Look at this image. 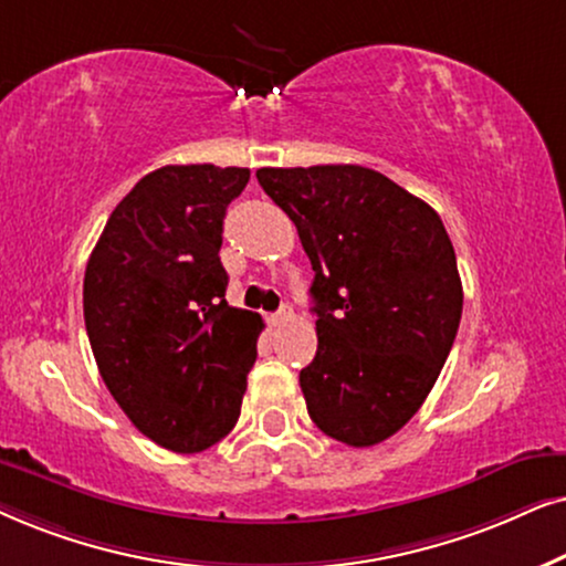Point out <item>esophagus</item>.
<instances>
[{
	"label": "esophagus",
	"mask_w": 566,
	"mask_h": 566,
	"mask_svg": "<svg viewBox=\"0 0 566 566\" xmlns=\"http://www.w3.org/2000/svg\"><path fill=\"white\" fill-rule=\"evenodd\" d=\"M290 307H282V311L279 313H271V315H266V321H269V326H279V323H284L290 318Z\"/></svg>",
	"instance_id": "34e87169"
}]
</instances>
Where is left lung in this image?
<instances>
[{"instance_id": "8db88e82", "label": "left lung", "mask_w": 566, "mask_h": 566, "mask_svg": "<svg viewBox=\"0 0 566 566\" xmlns=\"http://www.w3.org/2000/svg\"><path fill=\"white\" fill-rule=\"evenodd\" d=\"M255 178L295 222L315 271L318 352L300 370L307 413L344 446H378L419 411L453 349L463 287L446 224L361 165Z\"/></svg>"}]
</instances>
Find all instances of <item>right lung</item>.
I'll return each mask as SVG.
<instances>
[{
  "instance_id": "right-lung-1",
  "label": "right lung",
  "mask_w": 566,
  "mask_h": 566,
  "mask_svg": "<svg viewBox=\"0 0 566 566\" xmlns=\"http://www.w3.org/2000/svg\"><path fill=\"white\" fill-rule=\"evenodd\" d=\"M251 170L165 165L113 209L85 269V328L111 396L142 434L199 453L230 434L263 328L230 307L228 205Z\"/></svg>"
}]
</instances>
